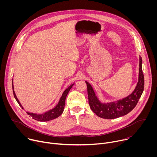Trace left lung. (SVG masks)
Here are the masks:
<instances>
[{
    "mask_svg": "<svg viewBox=\"0 0 157 157\" xmlns=\"http://www.w3.org/2000/svg\"><path fill=\"white\" fill-rule=\"evenodd\" d=\"M142 58L140 57L139 82L136 89L128 97L117 102L107 104L101 103L96 96L91 86L86 81L89 106L98 116L107 119L118 118L127 114L136 106L144 89V76L142 71Z\"/></svg>",
    "mask_w": 157,
    "mask_h": 157,
    "instance_id": "obj_1",
    "label": "left lung"
}]
</instances>
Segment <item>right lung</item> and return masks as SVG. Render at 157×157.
I'll return each mask as SVG.
<instances>
[{
    "instance_id": "right-lung-1",
    "label": "right lung",
    "mask_w": 157,
    "mask_h": 157,
    "mask_svg": "<svg viewBox=\"0 0 157 157\" xmlns=\"http://www.w3.org/2000/svg\"><path fill=\"white\" fill-rule=\"evenodd\" d=\"M13 81V79H12ZM73 84L71 85L70 87H68V88H67L66 90L64 91L63 94H62V96L58 104V105L53 109L50 110L49 111L45 113H43L42 114H33V113H27L28 115L30 116V117H32L33 119H35L38 121H41V122H46V121H49L51 120H53L54 119H56L57 117H58L59 116H61L63 113V110H64V104H65V99L66 98L68 95L69 91H70L71 88L73 87ZM12 89H13V96L15 99H16L17 102L18 103L19 105L23 109L22 107L21 104L20 103V102L18 101L15 92L13 91V81H12Z\"/></svg>"
}]
</instances>
